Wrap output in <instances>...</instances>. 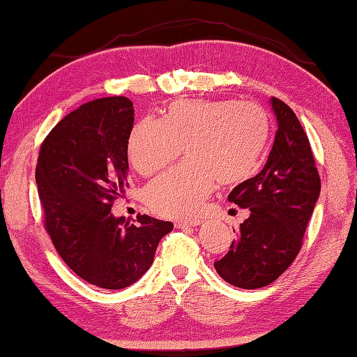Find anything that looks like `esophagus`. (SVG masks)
<instances>
[{
  "label": "esophagus",
  "instance_id": "esophagus-1",
  "mask_svg": "<svg viewBox=\"0 0 357 357\" xmlns=\"http://www.w3.org/2000/svg\"><path fill=\"white\" fill-rule=\"evenodd\" d=\"M202 221H199V219H192V221H178L174 222V227L176 229H187V227H198L201 225Z\"/></svg>",
  "mask_w": 357,
  "mask_h": 357
}]
</instances>
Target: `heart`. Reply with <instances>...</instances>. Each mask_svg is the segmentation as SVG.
<instances>
[{
  "mask_svg": "<svg viewBox=\"0 0 357 357\" xmlns=\"http://www.w3.org/2000/svg\"><path fill=\"white\" fill-rule=\"evenodd\" d=\"M268 136L267 112L255 102L184 100L170 104L161 121L135 124L127 156L136 172L150 176L183 147L185 164L150 183L146 202L159 216L187 219L199 213L215 183L231 187L252 176Z\"/></svg>",
  "mask_w": 357,
  "mask_h": 357,
  "instance_id": "1",
  "label": "heart"
}]
</instances>
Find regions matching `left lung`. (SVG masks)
<instances>
[{
  "mask_svg": "<svg viewBox=\"0 0 357 357\" xmlns=\"http://www.w3.org/2000/svg\"><path fill=\"white\" fill-rule=\"evenodd\" d=\"M278 132L264 169L241 183L229 201L248 208L229 253L215 262L227 282L253 290L271 284L298 256L321 193L310 141L298 116L271 98Z\"/></svg>",
  "mask_w": 357,
  "mask_h": 357,
  "instance_id": "8db88e82",
  "label": "left lung"
}]
</instances>
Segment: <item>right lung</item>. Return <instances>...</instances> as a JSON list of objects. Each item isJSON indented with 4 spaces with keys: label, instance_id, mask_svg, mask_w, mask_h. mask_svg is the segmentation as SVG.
<instances>
[{
    "label": "right lung",
    "instance_id": "add662e5",
    "mask_svg": "<svg viewBox=\"0 0 357 357\" xmlns=\"http://www.w3.org/2000/svg\"><path fill=\"white\" fill-rule=\"evenodd\" d=\"M133 113L126 96L79 105L45 136L35 172L44 227L56 252L79 278L107 290L135 284L173 230L172 222L147 215L132 224L110 213L128 185Z\"/></svg>",
    "mask_w": 357,
    "mask_h": 357
}]
</instances>
